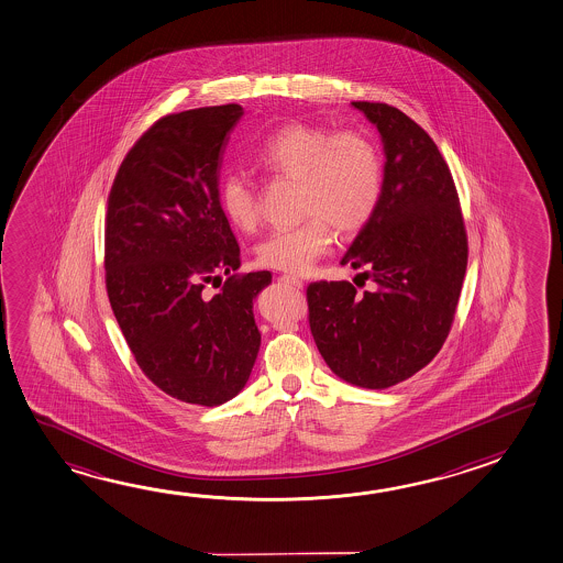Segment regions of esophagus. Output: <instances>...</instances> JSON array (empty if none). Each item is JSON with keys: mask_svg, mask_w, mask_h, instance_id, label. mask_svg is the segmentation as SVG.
<instances>
[{"mask_svg": "<svg viewBox=\"0 0 563 563\" xmlns=\"http://www.w3.org/2000/svg\"><path fill=\"white\" fill-rule=\"evenodd\" d=\"M282 282H287V284H291V286L303 287V282L297 276H291V274H284Z\"/></svg>", "mask_w": 563, "mask_h": 563, "instance_id": "esophagus-1", "label": "esophagus"}]
</instances>
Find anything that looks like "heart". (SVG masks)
<instances>
[{"mask_svg":"<svg viewBox=\"0 0 563 563\" xmlns=\"http://www.w3.org/2000/svg\"><path fill=\"white\" fill-rule=\"evenodd\" d=\"M254 163L274 177L299 179V209L307 220L269 232L256 246L257 264L303 274L333 244L331 224L353 234L372 219L382 195V162L374 143L356 132L291 122L267 135ZM220 207L242 232L256 229L260 205L246 173L230 172L220 181Z\"/></svg>","mask_w":563,"mask_h":563,"instance_id":"b5f03b06","label":"heart"}]
</instances>
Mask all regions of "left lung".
<instances>
[{
    "mask_svg": "<svg viewBox=\"0 0 563 563\" xmlns=\"http://www.w3.org/2000/svg\"><path fill=\"white\" fill-rule=\"evenodd\" d=\"M384 150L380 202L341 264L351 282L307 287L309 324L327 366L353 386L384 390L428 366L448 339L467 269L457 189L438 145L398 108L351 102Z\"/></svg>",
    "mask_w": 563,
    "mask_h": 563,
    "instance_id": "1",
    "label": "left lung"
}]
</instances>
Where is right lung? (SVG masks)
<instances>
[{
	"label": "right lung",
	"instance_id": "obj_1",
	"mask_svg": "<svg viewBox=\"0 0 563 563\" xmlns=\"http://www.w3.org/2000/svg\"><path fill=\"white\" fill-rule=\"evenodd\" d=\"M242 106L165 115L140 137L108 197L106 287L143 374L175 400L220 406L239 396L262 334L254 299L269 272L236 276L239 242L219 177ZM229 275L212 298L201 287Z\"/></svg>",
	"mask_w": 563,
	"mask_h": 563
}]
</instances>
